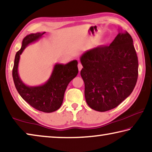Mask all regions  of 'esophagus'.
<instances>
[{
  "label": "esophagus",
  "mask_w": 152,
  "mask_h": 152,
  "mask_svg": "<svg viewBox=\"0 0 152 152\" xmlns=\"http://www.w3.org/2000/svg\"><path fill=\"white\" fill-rule=\"evenodd\" d=\"M78 70H79V72H80L82 68H83V66H82V64L80 63V62H79L78 64Z\"/></svg>",
  "instance_id": "obj_1"
}]
</instances>
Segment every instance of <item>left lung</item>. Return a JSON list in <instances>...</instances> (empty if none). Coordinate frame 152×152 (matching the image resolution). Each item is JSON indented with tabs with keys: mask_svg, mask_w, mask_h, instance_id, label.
<instances>
[{
	"mask_svg": "<svg viewBox=\"0 0 152 152\" xmlns=\"http://www.w3.org/2000/svg\"><path fill=\"white\" fill-rule=\"evenodd\" d=\"M85 96L98 112L116 107L131 95L138 78V58L131 36L120 30L110 46H100L80 57Z\"/></svg>",
	"mask_w": 152,
	"mask_h": 152,
	"instance_id": "8db88e82",
	"label": "left lung"
}]
</instances>
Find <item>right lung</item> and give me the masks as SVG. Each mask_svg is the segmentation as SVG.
Wrapping results in <instances>:
<instances>
[{
    "instance_id": "right-lung-1",
    "label": "right lung",
    "mask_w": 152,
    "mask_h": 152,
    "mask_svg": "<svg viewBox=\"0 0 152 152\" xmlns=\"http://www.w3.org/2000/svg\"><path fill=\"white\" fill-rule=\"evenodd\" d=\"M46 32L30 34L23 38L20 50L17 52L13 68V78L19 94L35 109L43 112H55L63 103L65 91L68 84L78 73V61L73 60L66 64H56L52 74L44 85L30 86L24 84L18 73L20 55L30 43L37 41Z\"/></svg>"
}]
</instances>
